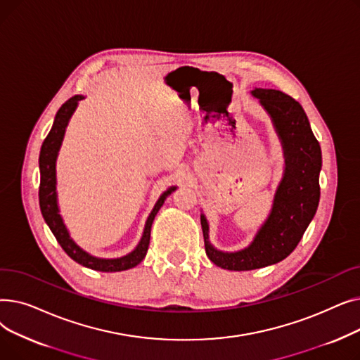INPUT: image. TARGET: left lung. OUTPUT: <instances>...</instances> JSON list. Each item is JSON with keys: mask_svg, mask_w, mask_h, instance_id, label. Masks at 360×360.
I'll return each mask as SVG.
<instances>
[{"mask_svg": "<svg viewBox=\"0 0 360 360\" xmlns=\"http://www.w3.org/2000/svg\"><path fill=\"white\" fill-rule=\"evenodd\" d=\"M270 113L286 155V172L274 197L273 212L254 242L239 252H220L209 243V226L201 216L205 254L216 266L247 271L285 259L304 236L319 201L321 148L307 113L289 94L273 89L252 91Z\"/></svg>", "mask_w": 360, "mask_h": 360, "instance_id": "8db88e82", "label": "left lung"}]
</instances>
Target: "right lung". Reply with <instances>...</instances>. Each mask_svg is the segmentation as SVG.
Instances as JSON below:
<instances>
[{"label": "right lung", "instance_id": "right-lung-1", "mask_svg": "<svg viewBox=\"0 0 360 360\" xmlns=\"http://www.w3.org/2000/svg\"><path fill=\"white\" fill-rule=\"evenodd\" d=\"M83 96H72L70 98L60 109L56 112L53 125L49 131V134L44 140L42 148H41V155H39V169H41V185H39V205H41V212L48 223L51 232L53 236L58 240L61 245V248L67 252L70 258H72L75 262L82 264V266L91 269V270H98V271H105V273H113V271H122L136 267L137 264L143 261V258L147 254L148 250V243H150V231H151V223L155 220L156 213L165 202V198L175 191V186L169 188V190L159 198L156 202L153 212L150 213L143 238L140 243L137 245V248L132 251L131 254L122 257V258H115V259H102V258H94L89 255L87 252L82 251L77 245H75L65 229V226L61 220V216L58 214V207H56V193H55V160L56 155H58V150L64 137L65 127L68 124L70 117L72 115V112L77 106V102L82 101Z\"/></svg>", "mask_w": 360, "mask_h": 360}]
</instances>
